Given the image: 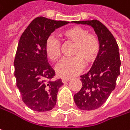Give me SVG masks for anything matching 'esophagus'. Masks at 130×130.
Here are the masks:
<instances>
[{"instance_id": "1", "label": "esophagus", "mask_w": 130, "mask_h": 130, "mask_svg": "<svg viewBox=\"0 0 130 130\" xmlns=\"http://www.w3.org/2000/svg\"><path fill=\"white\" fill-rule=\"evenodd\" d=\"M70 80H71V78H69V77H63V78H62V83H66V82L69 81Z\"/></svg>"}]
</instances>
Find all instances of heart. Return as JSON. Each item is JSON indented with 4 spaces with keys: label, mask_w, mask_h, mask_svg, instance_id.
<instances>
[{
    "label": "heart",
    "mask_w": 130,
    "mask_h": 130,
    "mask_svg": "<svg viewBox=\"0 0 130 130\" xmlns=\"http://www.w3.org/2000/svg\"><path fill=\"white\" fill-rule=\"evenodd\" d=\"M61 37L65 41L74 43L71 55L74 56L62 59L56 65L57 74L61 77H71L78 74L84 67V63L90 65L98 58L101 50V43L98 36L89 33L82 27L74 26L63 31ZM45 52L53 62L61 56V43L53 36L46 40Z\"/></svg>",
    "instance_id": "heart-1"
}]
</instances>
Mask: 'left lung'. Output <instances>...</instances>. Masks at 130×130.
Masks as SVG:
<instances>
[{"label":"left lung","mask_w":130,"mask_h":130,"mask_svg":"<svg viewBox=\"0 0 130 130\" xmlns=\"http://www.w3.org/2000/svg\"><path fill=\"white\" fill-rule=\"evenodd\" d=\"M74 22L91 25L101 43L98 58L89 72L80 76L82 87L74 95V102L78 108L92 111L101 107L115 88L117 78L120 73L119 48L113 35L99 20Z\"/></svg>","instance_id":"left-lung-1"}]
</instances>
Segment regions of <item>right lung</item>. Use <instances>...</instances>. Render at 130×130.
Returning a JSON list of instances; mask_svg holds the SVG:
<instances>
[{
  "instance_id": "obj_1",
  "label": "right lung",
  "mask_w": 130,
  "mask_h": 130,
  "mask_svg": "<svg viewBox=\"0 0 130 130\" xmlns=\"http://www.w3.org/2000/svg\"><path fill=\"white\" fill-rule=\"evenodd\" d=\"M69 23L43 16L35 18L19 39L14 59V75L23 102L31 110L47 111L56 103L61 79L52 80L55 71L45 52L46 40L56 29Z\"/></svg>"
}]
</instances>
